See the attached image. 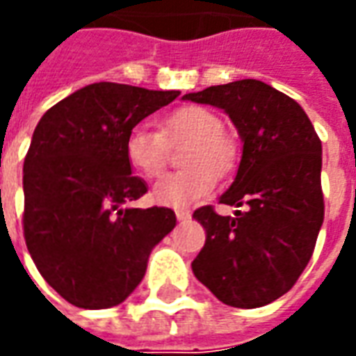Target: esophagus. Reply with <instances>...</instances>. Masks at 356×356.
<instances>
[{
	"instance_id": "obj_1",
	"label": "esophagus",
	"mask_w": 356,
	"mask_h": 356,
	"mask_svg": "<svg viewBox=\"0 0 356 356\" xmlns=\"http://www.w3.org/2000/svg\"><path fill=\"white\" fill-rule=\"evenodd\" d=\"M175 216H177V221H186V219H191V209H177Z\"/></svg>"
}]
</instances>
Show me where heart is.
<instances>
[{
    "label": "heart",
    "mask_w": 356,
    "mask_h": 356,
    "mask_svg": "<svg viewBox=\"0 0 356 356\" xmlns=\"http://www.w3.org/2000/svg\"><path fill=\"white\" fill-rule=\"evenodd\" d=\"M160 131L135 125L125 139V158L143 177L154 179L165 168L168 147L191 143L185 154L188 170L170 173L152 188V200L165 208H186L216 188V175L234 168L236 148L223 135V122L211 110L183 106L162 120Z\"/></svg>",
    "instance_id": "obj_1"
}]
</instances>
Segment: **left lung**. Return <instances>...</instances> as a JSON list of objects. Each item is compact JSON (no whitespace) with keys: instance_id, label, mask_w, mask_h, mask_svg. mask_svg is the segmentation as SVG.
I'll use <instances>...</instances> for the list:
<instances>
[{"instance_id":"1","label":"left lung","mask_w":356,"mask_h":356,"mask_svg":"<svg viewBox=\"0 0 356 356\" xmlns=\"http://www.w3.org/2000/svg\"><path fill=\"white\" fill-rule=\"evenodd\" d=\"M183 99L225 110L242 139L236 177L219 202L246 209L234 217L211 206L194 211L206 229L194 276L225 305H267L298 282L324 221L321 139L298 102L259 80Z\"/></svg>"}]
</instances>
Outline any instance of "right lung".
<instances>
[{
	"label": "right lung",
	"mask_w": 356,
	"mask_h": 356,
	"mask_svg": "<svg viewBox=\"0 0 356 356\" xmlns=\"http://www.w3.org/2000/svg\"><path fill=\"white\" fill-rule=\"evenodd\" d=\"M179 97L99 81L51 106L24 158V240L60 298L81 309L120 305L177 223L170 208H131L147 183L131 175L125 139Z\"/></svg>",
	"instance_id": "right-lung-1"
}]
</instances>
